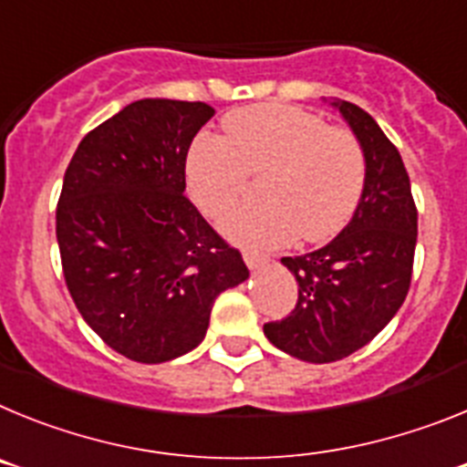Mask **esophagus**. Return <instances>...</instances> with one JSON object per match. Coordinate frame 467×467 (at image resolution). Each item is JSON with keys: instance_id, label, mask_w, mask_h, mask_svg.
Returning <instances> with one entry per match:
<instances>
[{"instance_id": "obj_1", "label": "esophagus", "mask_w": 467, "mask_h": 467, "mask_svg": "<svg viewBox=\"0 0 467 467\" xmlns=\"http://www.w3.org/2000/svg\"><path fill=\"white\" fill-rule=\"evenodd\" d=\"M243 259H245V264L250 269H262L264 264H269V257L257 253V250H243Z\"/></svg>"}]
</instances>
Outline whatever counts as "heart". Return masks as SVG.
Here are the masks:
<instances>
[{
	"label": "heart",
	"mask_w": 467,
	"mask_h": 467,
	"mask_svg": "<svg viewBox=\"0 0 467 467\" xmlns=\"http://www.w3.org/2000/svg\"><path fill=\"white\" fill-rule=\"evenodd\" d=\"M193 203L220 220L262 177L259 203L238 208L222 229L254 247L332 241L353 220L367 184L365 147L356 133L292 105L231 111L224 138L201 135L184 163Z\"/></svg>",
	"instance_id": "heart-1"
}]
</instances>
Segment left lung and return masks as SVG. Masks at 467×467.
<instances>
[{
    "mask_svg": "<svg viewBox=\"0 0 467 467\" xmlns=\"http://www.w3.org/2000/svg\"><path fill=\"white\" fill-rule=\"evenodd\" d=\"M339 107L365 147L367 184L353 220L316 253L283 257L299 285L296 306L264 325L266 339L306 362L348 358L402 306L414 269L419 213L398 147L353 102Z\"/></svg>",
    "mask_w": 467,
    "mask_h": 467,
    "instance_id": "8db88e82",
    "label": "left lung"
}]
</instances>
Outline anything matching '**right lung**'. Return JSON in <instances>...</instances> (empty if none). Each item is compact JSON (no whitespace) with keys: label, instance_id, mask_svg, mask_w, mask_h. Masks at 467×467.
Masks as SVG:
<instances>
[{"label":"right lung","instance_id":"1","mask_svg":"<svg viewBox=\"0 0 467 467\" xmlns=\"http://www.w3.org/2000/svg\"><path fill=\"white\" fill-rule=\"evenodd\" d=\"M205 102H130L79 142L65 171L56 236L88 327L128 360L166 362L205 337L220 292L250 275L236 247L184 196Z\"/></svg>","mask_w":467,"mask_h":467}]
</instances>
